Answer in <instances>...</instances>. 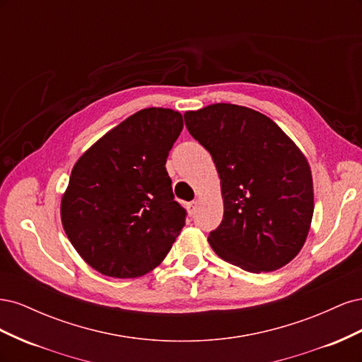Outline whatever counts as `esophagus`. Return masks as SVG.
Segmentation results:
<instances>
[{
	"instance_id": "esophagus-1",
	"label": "esophagus",
	"mask_w": 362,
	"mask_h": 362,
	"mask_svg": "<svg viewBox=\"0 0 362 362\" xmlns=\"http://www.w3.org/2000/svg\"><path fill=\"white\" fill-rule=\"evenodd\" d=\"M199 204H201V201H199V199H194V201H192V202L189 204V211H190V213H194L196 210H198Z\"/></svg>"
}]
</instances>
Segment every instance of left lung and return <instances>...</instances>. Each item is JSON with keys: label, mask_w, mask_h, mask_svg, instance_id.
Returning <instances> with one entry per match:
<instances>
[{"label": "left lung", "mask_w": 362, "mask_h": 362, "mask_svg": "<svg viewBox=\"0 0 362 362\" xmlns=\"http://www.w3.org/2000/svg\"><path fill=\"white\" fill-rule=\"evenodd\" d=\"M189 133L210 152L221 178L223 218L208 243L252 273L281 269L299 254L314 213L310 163L264 115L235 104L185 112Z\"/></svg>", "instance_id": "1"}]
</instances>
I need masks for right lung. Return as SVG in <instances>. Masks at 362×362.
Here are the masks:
<instances>
[{
  "label": "right lung",
  "instance_id": "add662e5",
  "mask_svg": "<svg viewBox=\"0 0 362 362\" xmlns=\"http://www.w3.org/2000/svg\"><path fill=\"white\" fill-rule=\"evenodd\" d=\"M170 108H144L108 131L75 163L60 216L80 257L100 273L137 278L168 255L185 221L166 164L182 131Z\"/></svg>",
  "mask_w": 362,
  "mask_h": 362
}]
</instances>
